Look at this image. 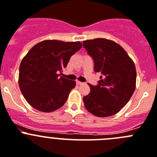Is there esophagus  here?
<instances>
[{"instance_id":"obj_1","label":"esophagus","mask_w":157,"mask_h":157,"mask_svg":"<svg viewBox=\"0 0 157 157\" xmlns=\"http://www.w3.org/2000/svg\"><path fill=\"white\" fill-rule=\"evenodd\" d=\"M76 83H77V85H81V84H84V83H82V82H80V81H78V80H77V81L76 82Z\"/></svg>"}]
</instances>
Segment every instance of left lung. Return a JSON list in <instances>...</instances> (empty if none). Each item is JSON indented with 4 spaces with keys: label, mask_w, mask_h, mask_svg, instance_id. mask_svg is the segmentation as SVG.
I'll return each mask as SVG.
<instances>
[{
    "label": "left lung",
    "mask_w": 157,
    "mask_h": 157,
    "mask_svg": "<svg viewBox=\"0 0 157 157\" xmlns=\"http://www.w3.org/2000/svg\"><path fill=\"white\" fill-rule=\"evenodd\" d=\"M84 48L94 61V70L100 72L96 86L84 96L87 111L98 117L117 113L126 105L135 90L136 69L134 62L121 45L104 38L83 41Z\"/></svg>",
    "instance_id": "1"
}]
</instances>
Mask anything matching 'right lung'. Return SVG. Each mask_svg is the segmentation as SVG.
Listing matches in <instances>:
<instances>
[{
    "instance_id": "1",
    "label": "right lung",
    "mask_w": 157,
    "mask_h": 157,
    "mask_svg": "<svg viewBox=\"0 0 157 157\" xmlns=\"http://www.w3.org/2000/svg\"><path fill=\"white\" fill-rule=\"evenodd\" d=\"M82 48L80 41L47 40L34 45L19 66V84L29 105L50 113L63 106L76 86L74 80L60 77L70 59Z\"/></svg>"
}]
</instances>
